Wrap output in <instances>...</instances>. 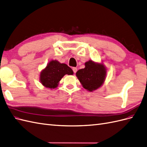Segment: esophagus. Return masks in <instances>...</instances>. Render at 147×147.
<instances>
[{"label": "esophagus", "instance_id": "34e87169", "mask_svg": "<svg viewBox=\"0 0 147 147\" xmlns=\"http://www.w3.org/2000/svg\"><path fill=\"white\" fill-rule=\"evenodd\" d=\"M72 70H73V71H74V72L75 74V73L77 72V68H76V67H73Z\"/></svg>", "mask_w": 147, "mask_h": 147}]
</instances>
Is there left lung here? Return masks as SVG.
Here are the masks:
<instances>
[{"label": "left lung", "mask_w": 147, "mask_h": 147, "mask_svg": "<svg viewBox=\"0 0 147 147\" xmlns=\"http://www.w3.org/2000/svg\"><path fill=\"white\" fill-rule=\"evenodd\" d=\"M84 69L78 70L76 75L86 90L92 92L102 85L105 80L106 70L102 64L89 61L85 64Z\"/></svg>", "instance_id": "left-lung-1"}]
</instances>
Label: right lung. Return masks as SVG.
I'll return each instance as SVG.
<instances>
[{
	"instance_id": "1",
	"label": "right lung",
	"mask_w": 147,
	"mask_h": 147,
	"mask_svg": "<svg viewBox=\"0 0 147 147\" xmlns=\"http://www.w3.org/2000/svg\"><path fill=\"white\" fill-rule=\"evenodd\" d=\"M73 74L72 69L65 64H61L57 61H51L41 72L40 81L46 88H55L65 74Z\"/></svg>"
}]
</instances>
